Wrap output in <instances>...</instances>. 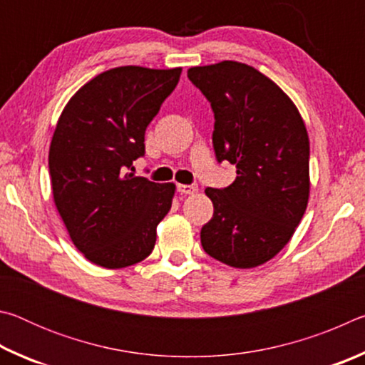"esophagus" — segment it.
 Instances as JSON below:
<instances>
[{"label": "esophagus", "instance_id": "esophagus-1", "mask_svg": "<svg viewBox=\"0 0 365 365\" xmlns=\"http://www.w3.org/2000/svg\"><path fill=\"white\" fill-rule=\"evenodd\" d=\"M177 191H178V193H182V195H193V193H196V191H197V185H195V183H191V185L178 183L177 185Z\"/></svg>", "mask_w": 365, "mask_h": 365}]
</instances>
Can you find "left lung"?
Returning <instances> with one entry per match:
<instances>
[{"label":"left lung","mask_w":365,"mask_h":365,"mask_svg":"<svg viewBox=\"0 0 365 365\" xmlns=\"http://www.w3.org/2000/svg\"><path fill=\"white\" fill-rule=\"evenodd\" d=\"M188 78L211 103L217 163L237 165L225 188H206L214 215L201 228L209 256L250 269L293 237L309 200V137L293 101L248 64L191 67Z\"/></svg>","instance_id":"left-lung-1"}]
</instances>
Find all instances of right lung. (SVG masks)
Listing matches in <instances>:
<instances>
[{
    "mask_svg": "<svg viewBox=\"0 0 365 365\" xmlns=\"http://www.w3.org/2000/svg\"><path fill=\"white\" fill-rule=\"evenodd\" d=\"M182 69L115 67L85 83L61 114L49 175L54 205L76 248L96 265L128 267L151 255L174 183L135 177L145 132Z\"/></svg>",
    "mask_w": 365,
    "mask_h": 365,
    "instance_id": "obj_1",
    "label": "right lung"
}]
</instances>
